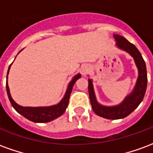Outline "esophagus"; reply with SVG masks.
Masks as SVG:
<instances>
[{
  "instance_id": "34e87169",
  "label": "esophagus",
  "mask_w": 153,
  "mask_h": 153,
  "mask_svg": "<svg viewBox=\"0 0 153 153\" xmlns=\"http://www.w3.org/2000/svg\"><path fill=\"white\" fill-rule=\"evenodd\" d=\"M88 70H89V67H88V65H83L81 66L80 71H81L82 74H85L88 71Z\"/></svg>"
}]
</instances>
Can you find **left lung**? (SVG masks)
I'll return each mask as SVG.
<instances>
[{
  "instance_id": "obj_1",
  "label": "left lung",
  "mask_w": 153,
  "mask_h": 153,
  "mask_svg": "<svg viewBox=\"0 0 153 153\" xmlns=\"http://www.w3.org/2000/svg\"><path fill=\"white\" fill-rule=\"evenodd\" d=\"M113 37L116 42V47L128 53L134 58L138 73L134 88L128 96L125 97L122 102L111 106H103L97 102L93 88V79H88V93L92 108L97 115L109 120H118L128 116L141 103L147 89L148 77L146 64L138 48L120 35L114 34Z\"/></svg>"
}]
</instances>
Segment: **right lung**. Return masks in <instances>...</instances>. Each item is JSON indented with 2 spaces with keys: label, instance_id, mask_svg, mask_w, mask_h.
Wrapping results in <instances>:
<instances>
[{
  "label": "right lung",
  "instance_id": "1",
  "mask_svg": "<svg viewBox=\"0 0 153 153\" xmlns=\"http://www.w3.org/2000/svg\"><path fill=\"white\" fill-rule=\"evenodd\" d=\"M11 65L9 66L7 76H6V91H7L9 100L11 103L12 106L15 108V110L17 112L19 113L20 115H23L26 119H28V120L33 122H35V123L50 122L55 120V119L58 118L60 115H63L64 112L66 110L67 106H68V104H69L70 93H71L72 89H73L74 84L75 83L77 80L81 78L80 74H77L75 76L73 77V79H71V81L69 83V85L67 87L66 92L64 95V97L59 103L50 106H37V107L22 106L15 102L12 98L10 93V88H9L8 86V74Z\"/></svg>",
  "mask_w": 153,
  "mask_h": 153
}]
</instances>
